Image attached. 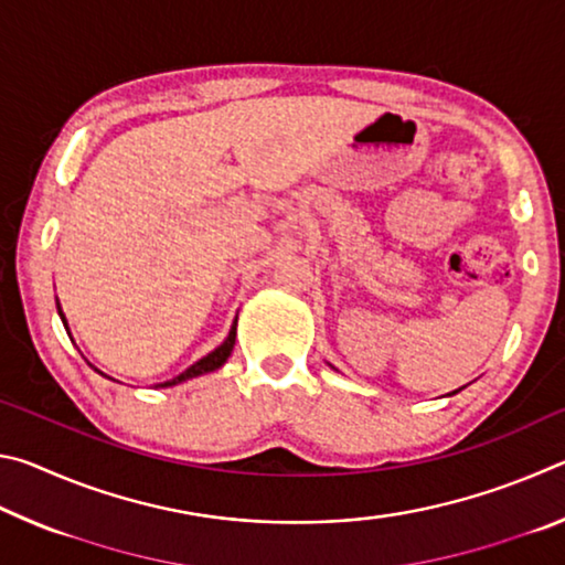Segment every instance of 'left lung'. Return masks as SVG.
<instances>
[{
    "label": "left lung",
    "instance_id": "left-lung-1",
    "mask_svg": "<svg viewBox=\"0 0 565 565\" xmlns=\"http://www.w3.org/2000/svg\"><path fill=\"white\" fill-rule=\"evenodd\" d=\"M458 391H461V388H456V391H451V394H448V396H454V394H458Z\"/></svg>",
    "mask_w": 565,
    "mask_h": 565
}]
</instances>
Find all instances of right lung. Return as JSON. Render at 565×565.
<instances>
[{
    "label": "right lung",
    "mask_w": 565,
    "mask_h": 565,
    "mask_svg": "<svg viewBox=\"0 0 565 565\" xmlns=\"http://www.w3.org/2000/svg\"><path fill=\"white\" fill-rule=\"evenodd\" d=\"M56 313H60V319H62V323H64V329H66V333H70V339H72V331H70V323H66V317H64V311H62V306H60V301H56ZM234 341H236V321L232 323V329H228V337L218 343V347L214 349V351H209L206 356H202L199 359L196 363H191V366L186 369V371H181L179 376H174V379H169V381H164V384H157L159 388H167V386H179V384H184V381H189V379H196V376H204V374H212V371H216V369H222L224 363H226V359L232 356V351H234ZM92 366V363H89ZM94 369V366H92ZM94 371H99V369H94ZM102 374V371H99ZM102 376H107V374H102ZM109 379V376H107Z\"/></svg>",
    "instance_id": "obj_1"
}]
</instances>
